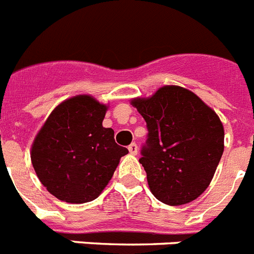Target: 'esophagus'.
<instances>
[{
	"mask_svg": "<svg viewBox=\"0 0 254 254\" xmlns=\"http://www.w3.org/2000/svg\"><path fill=\"white\" fill-rule=\"evenodd\" d=\"M129 152H130V154H133V155H135V154H137L138 152V146H137V143H130V145H129Z\"/></svg>",
	"mask_w": 254,
	"mask_h": 254,
	"instance_id": "obj_1",
	"label": "esophagus"
}]
</instances>
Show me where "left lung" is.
Listing matches in <instances>:
<instances>
[{"mask_svg": "<svg viewBox=\"0 0 254 254\" xmlns=\"http://www.w3.org/2000/svg\"><path fill=\"white\" fill-rule=\"evenodd\" d=\"M131 104L147 127L139 163L152 194L171 206L199 197L224 150L219 117L197 95L179 86L162 87L150 99H134Z\"/></svg>", "mask_w": 254, "mask_h": 254, "instance_id": "obj_1", "label": "left lung"}]
</instances>
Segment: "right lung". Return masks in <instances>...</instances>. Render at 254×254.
<instances>
[{
  "instance_id": "1",
  "label": "right lung",
  "mask_w": 254,
  "mask_h": 254,
  "mask_svg": "<svg viewBox=\"0 0 254 254\" xmlns=\"http://www.w3.org/2000/svg\"><path fill=\"white\" fill-rule=\"evenodd\" d=\"M107 107L79 95L56 107L35 138L31 160L41 184L61 201L98 198L127 148L103 127Z\"/></svg>"
}]
</instances>
